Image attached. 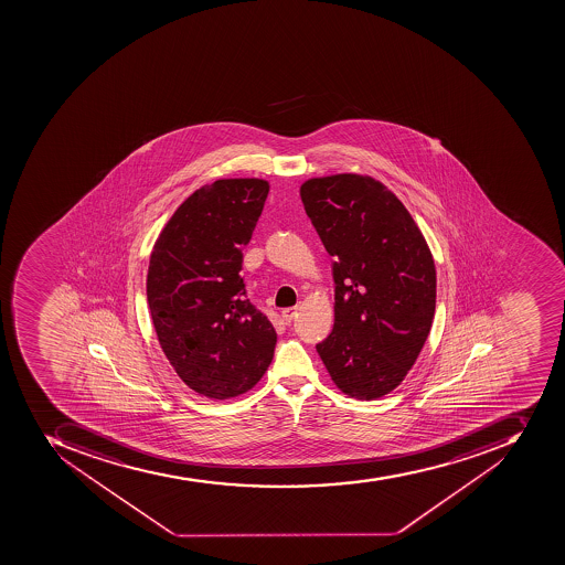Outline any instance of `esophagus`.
Here are the masks:
<instances>
[{
	"label": "esophagus",
	"instance_id": "1",
	"mask_svg": "<svg viewBox=\"0 0 565 565\" xmlns=\"http://www.w3.org/2000/svg\"><path fill=\"white\" fill-rule=\"evenodd\" d=\"M298 311H300V306L288 307V309H285V311H282V318H285L286 323H291Z\"/></svg>",
	"mask_w": 565,
	"mask_h": 565
}]
</instances>
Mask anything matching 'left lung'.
<instances>
[{
    "instance_id": "8db88e82",
    "label": "left lung",
    "mask_w": 565,
    "mask_h": 565,
    "mask_svg": "<svg viewBox=\"0 0 565 565\" xmlns=\"http://www.w3.org/2000/svg\"><path fill=\"white\" fill-rule=\"evenodd\" d=\"M300 196L333 259V329L316 350L347 396H387L431 330L436 268L429 245L396 194L367 174L309 178Z\"/></svg>"
}]
</instances>
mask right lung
<instances>
[{
  "label": "right lung",
  "instance_id": "obj_1",
  "mask_svg": "<svg viewBox=\"0 0 565 565\" xmlns=\"http://www.w3.org/2000/svg\"><path fill=\"white\" fill-rule=\"evenodd\" d=\"M267 180L224 178L178 206L151 250L147 297L157 339L186 387L209 399L250 391L277 333L245 298L242 247L267 200Z\"/></svg>",
  "mask_w": 565,
  "mask_h": 565
}]
</instances>
